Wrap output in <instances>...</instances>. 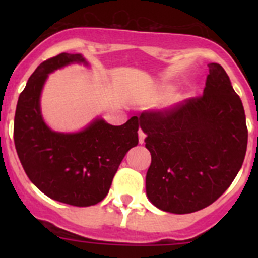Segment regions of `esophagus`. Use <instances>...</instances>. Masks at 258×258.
<instances>
[{"label": "esophagus", "instance_id": "obj_1", "mask_svg": "<svg viewBox=\"0 0 258 258\" xmlns=\"http://www.w3.org/2000/svg\"><path fill=\"white\" fill-rule=\"evenodd\" d=\"M145 139H146V134L144 131H142V130H140V131H139V142H140V144H144Z\"/></svg>", "mask_w": 258, "mask_h": 258}]
</instances>
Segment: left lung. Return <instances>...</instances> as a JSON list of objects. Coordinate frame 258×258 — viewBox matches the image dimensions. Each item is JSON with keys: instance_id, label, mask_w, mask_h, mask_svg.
I'll return each instance as SVG.
<instances>
[{"instance_id": "obj_1", "label": "left lung", "mask_w": 258, "mask_h": 258, "mask_svg": "<svg viewBox=\"0 0 258 258\" xmlns=\"http://www.w3.org/2000/svg\"><path fill=\"white\" fill-rule=\"evenodd\" d=\"M209 69L204 95L145 111L139 118L151 152L146 194L166 212L183 215L210 206L243 163L248 131L241 98L221 64Z\"/></svg>"}]
</instances>
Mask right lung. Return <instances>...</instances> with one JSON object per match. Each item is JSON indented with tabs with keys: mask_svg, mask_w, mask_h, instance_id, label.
I'll list each match as a JSON object with an SVG mask.
<instances>
[{
	"mask_svg": "<svg viewBox=\"0 0 258 258\" xmlns=\"http://www.w3.org/2000/svg\"><path fill=\"white\" fill-rule=\"evenodd\" d=\"M85 63L80 53H59L43 61L18 97L14 140L26 175L54 201L87 207L108 194L121 161L139 144V117L121 126L96 118L76 134L52 131L41 114L40 96L48 74L70 63Z\"/></svg>",
	"mask_w": 258,
	"mask_h": 258,
	"instance_id": "add662e5",
	"label": "right lung"
}]
</instances>
